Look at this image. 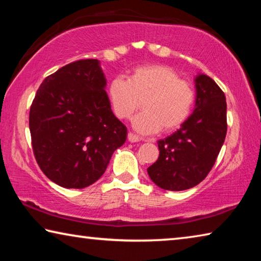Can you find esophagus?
<instances>
[{
    "label": "esophagus",
    "instance_id": "34e87169",
    "mask_svg": "<svg viewBox=\"0 0 261 261\" xmlns=\"http://www.w3.org/2000/svg\"><path fill=\"white\" fill-rule=\"evenodd\" d=\"M127 140H129L130 143H137V141H139V137L129 132V134H127Z\"/></svg>",
    "mask_w": 261,
    "mask_h": 261
}]
</instances>
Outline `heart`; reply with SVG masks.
I'll use <instances>...</instances> for the list:
<instances>
[{
  "label": "heart",
  "mask_w": 261,
  "mask_h": 261,
  "mask_svg": "<svg viewBox=\"0 0 261 261\" xmlns=\"http://www.w3.org/2000/svg\"><path fill=\"white\" fill-rule=\"evenodd\" d=\"M108 99L118 118H129L141 102L144 110L132 120L141 135L174 131L188 120L196 99L192 85L166 65L136 68L127 81L115 78L108 86Z\"/></svg>",
  "instance_id": "1"
}]
</instances>
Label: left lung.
Wrapping results in <instances>:
<instances>
[{"label":"left lung","mask_w":261,"mask_h":261,"mask_svg":"<svg viewBox=\"0 0 261 261\" xmlns=\"http://www.w3.org/2000/svg\"><path fill=\"white\" fill-rule=\"evenodd\" d=\"M193 113L177 131L158 141L159 159L147 168L149 178L169 191L191 189L214 166L227 135V102L222 90L204 73L194 78Z\"/></svg>","instance_id":"left-lung-1"}]
</instances>
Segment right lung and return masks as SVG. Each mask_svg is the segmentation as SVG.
Segmentation results:
<instances>
[{
    "mask_svg": "<svg viewBox=\"0 0 261 261\" xmlns=\"http://www.w3.org/2000/svg\"><path fill=\"white\" fill-rule=\"evenodd\" d=\"M98 60L72 62L48 76L30 109L35 160L48 178L67 189H84L107 169L126 140L115 116Z\"/></svg>",
    "mask_w": 261,
    "mask_h": 261,
    "instance_id": "right-lung-1",
    "label": "right lung"
}]
</instances>
